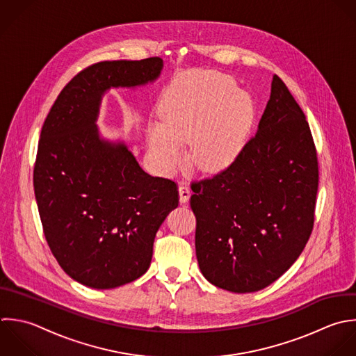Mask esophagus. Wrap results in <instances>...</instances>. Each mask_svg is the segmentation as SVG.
Here are the masks:
<instances>
[{
  "instance_id": "1",
  "label": "esophagus",
  "mask_w": 356,
  "mask_h": 356,
  "mask_svg": "<svg viewBox=\"0 0 356 356\" xmlns=\"http://www.w3.org/2000/svg\"><path fill=\"white\" fill-rule=\"evenodd\" d=\"M179 195H180V202L181 204L188 202L191 191H190V187L186 183H180V186H179Z\"/></svg>"
}]
</instances>
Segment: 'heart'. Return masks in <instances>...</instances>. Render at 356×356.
<instances>
[{
  "label": "heart",
  "mask_w": 356,
  "mask_h": 356,
  "mask_svg": "<svg viewBox=\"0 0 356 356\" xmlns=\"http://www.w3.org/2000/svg\"><path fill=\"white\" fill-rule=\"evenodd\" d=\"M162 123L147 129L149 154L172 172L190 141L191 163L204 172L227 168L243 151L255 118L252 97L219 72H194L170 87L159 106Z\"/></svg>",
  "instance_id": "1"
}]
</instances>
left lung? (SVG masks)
I'll return each mask as SVG.
<instances>
[{
  "instance_id": "8db88e82",
  "label": "left lung",
  "mask_w": 356,
  "mask_h": 356,
  "mask_svg": "<svg viewBox=\"0 0 356 356\" xmlns=\"http://www.w3.org/2000/svg\"><path fill=\"white\" fill-rule=\"evenodd\" d=\"M318 156L305 115L275 74L257 134L234 162L194 181L201 273L232 293H255L283 276L314 229Z\"/></svg>"
}]
</instances>
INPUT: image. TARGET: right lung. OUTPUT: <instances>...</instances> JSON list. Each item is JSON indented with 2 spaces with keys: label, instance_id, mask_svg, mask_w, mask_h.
Returning <instances> with one entry per match:
<instances>
[{
  "label": "right lung",
  "instance_id": "add662e5",
  "mask_svg": "<svg viewBox=\"0 0 356 356\" xmlns=\"http://www.w3.org/2000/svg\"><path fill=\"white\" fill-rule=\"evenodd\" d=\"M158 56L105 60L76 74L40 134L33 183L45 240L77 283L109 290L149 268L155 234L179 205L175 181L145 173L124 141L97 127L104 94L155 81Z\"/></svg>",
  "mask_w": 356,
  "mask_h": 356
}]
</instances>
